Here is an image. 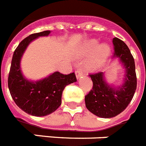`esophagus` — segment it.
<instances>
[{
	"label": "esophagus",
	"instance_id": "34e87169",
	"mask_svg": "<svg viewBox=\"0 0 146 146\" xmlns=\"http://www.w3.org/2000/svg\"><path fill=\"white\" fill-rule=\"evenodd\" d=\"M84 75V73H83V70L81 68H79L76 70V76L77 79H79L82 76Z\"/></svg>",
	"mask_w": 146,
	"mask_h": 146
}]
</instances>
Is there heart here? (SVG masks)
<instances>
[{
	"label": "heart",
	"mask_w": 146,
	"mask_h": 146,
	"mask_svg": "<svg viewBox=\"0 0 146 146\" xmlns=\"http://www.w3.org/2000/svg\"><path fill=\"white\" fill-rule=\"evenodd\" d=\"M98 45L99 44L97 41L92 40L83 47L82 52L85 55H91L96 50H98L95 56L89 62V64H88L89 68L91 70H96L99 68L105 62V60L106 59L110 52L109 47L107 45H102L99 48H98Z\"/></svg>",
	"instance_id": "1"
}]
</instances>
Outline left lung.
I'll return each mask as SVG.
<instances>
[{
	"mask_svg": "<svg viewBox=\"0 0 146 146\" xmlns=\"http://www.w3.org/2000/svg\"><path fill=\"white\" fill-rule=\"evenodd\" d=\"M113 58H119L125 67V82L113 88L105 82L102 72L89 74L93 88L85 96L86 108L102 118L116 117L124 111L131 101L137 89V75L134 58L129 48L118 38H113Z\"/></svg>",
	"mask_w": 146,
	"mask_h": 146,
	"instance_id": "1",
	"label": "left lung"
}]
</instances>
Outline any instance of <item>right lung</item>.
Returning <instances> with one entry per match:
<instances>
[{
	"label": "right lung",
	"instance_id": "right-lung-1",
	"mask_svg": "<svg viewBox=\"0 0 146 146\" xmlns=\"http://www.w3.org/2000/svg\"><path fill=\"white\" fill-rule=\"evenodd\" d=\"M50 33L46 30L25 38L17 46L11 63L8 87L15 104L24 112L35 117H44L56 111L62 104V91L69 84L76 82L75 73L64 75L56 72L35 82L24 78L20 68L21 56L32 41Z\"/></svg>",
	"mask_w": 146,
	"mask_h": 146
}]
</instances>
